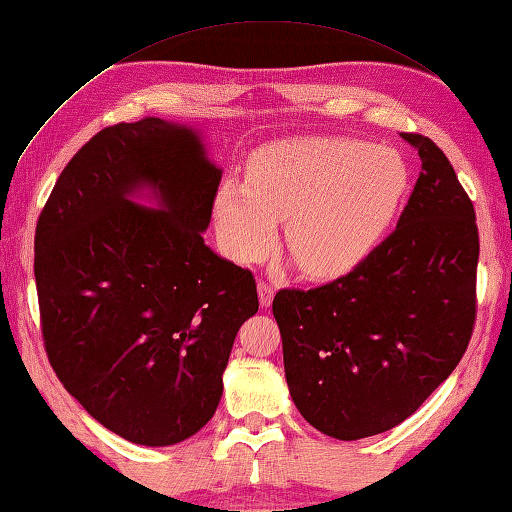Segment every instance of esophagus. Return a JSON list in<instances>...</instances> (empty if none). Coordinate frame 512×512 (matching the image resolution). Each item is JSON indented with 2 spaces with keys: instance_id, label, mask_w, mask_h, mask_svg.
Segmentation results:
<instances>
[{
  "instance_id": "34e87169",
  "label": "esophagus",
  "mask_w": 512,
  "mask_h": 512,
  "mask_svg": "<svg viewBox=\"0 0 512 512\" xmlns=\"http://www.w3.org/2000/svg\"><path fill=\"white\" fill-rule=\"evenodd\" d=\"M257 290H259V303H262V308H268L270 303H273V297H275L273 286L266 284V281H259Z\"/></svg>"
}]
</instances>
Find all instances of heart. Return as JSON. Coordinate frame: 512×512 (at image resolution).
<instances>
[{"mask_svg": "<svg viewBox=\"0 0 512 512\" xmlns=\"http://www.w3.org/2000/svg\"><path fill=\"white\" fill-rule=\"evenodd\" d=\"M409 187L396 149L332 136L284 138L259 147L248 182L226 178L215 226L237 264L262 259L286 222L290 255L308 277L352 273L385 237Z\"/></svg>", "mask_w": 512, "mask_h": 512, "instance_id": "obj_1", "label": "heart"}]
</instances>
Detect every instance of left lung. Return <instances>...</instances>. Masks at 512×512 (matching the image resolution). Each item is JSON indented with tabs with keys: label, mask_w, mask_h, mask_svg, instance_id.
I'll list each match as a JSON object with an SVG mask.
<instances>
[{
	"label": "left lung",
	"mask_w": 512,
	"mask_h": 512,
	"mask_svg": "<svg viewBox=\"0 0 512 512\" xmlns=\"http://www.w3.org/2000/svg\"><path fill=\"white\" fill-rule=\"evenodd\" d=\"M400 136L418 149L422 171L396 231L350 275L279 290L273 301L292 402L336 440L407 420L458 367L473 334V202L431 138Z\"/></svg>",
	"instance_id": "8db88e82"
}]
</instances>
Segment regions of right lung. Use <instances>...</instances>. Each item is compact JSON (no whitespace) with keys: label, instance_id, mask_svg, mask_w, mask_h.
Returning <instances> with one entry per match:
<instances>
[{"label":"right lung","instance_id":"add662e5","mask_svg":"<svg viewBox=\"0 0 512 512\" xmlns=\"http://www.w3.org/2000/svg\"><path fill=\"white\" fill-rule=\"evenodd\" d=\"M220 180L200 129L147 116L76 151L39 215L50 365L134 444L169 447L213 418L235 336L259 308L250 270L204 244Z\"/></svg>","mask_w":512,"mask_h":512}]
</instances>
